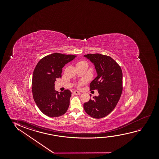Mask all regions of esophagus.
I'll return each mask as SVG.
<instances>
[{"mask_svg":"<svg viewBox=\"0 0 159 159\" xmlns=\"http://www.w3.org/2000/svg\"><path fill=\"white\" fill-rule=\"evenodd\" d=\"M73 93H74L75 95H78V94H80V92H79L78 91L75 90V91H74L73 92Z\"/></svg>","mask_w":159,"mask_h":159,"instance_id":"obj_1","label":"esophagus"}]
</instances>
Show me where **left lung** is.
Returning a JSON list of instances; mask_svg holds the SVG:
<instances>
[{"mask_svg":"<svg viewBox=\"0 0 159 159\" xmlns=\"http://www.w3.org/2000/svg\"><path fill=\"white\" fill-rule=\"evenodd\" d=\"M84 57L93 63L97 73V77L90 83V90L97 89L99 93V96L93 97V99H90L85 102L84 109L92 117H104L113 111L122 94L121 68L109 56L89 54Z\"/></svg>","mask_w":159,"mask_h":159,"instance_id":"8db88e82","label":"left lung"}]
</instances>
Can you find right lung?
<instances>
[{"instance_id": "add662e5", "label": "right lung", "mask_w": 159, "mask_h": 159, "mask_svg": "<svg viewBox=\"0 0 159 159\" xmlns=\"http://www.w3.org/2000/svg\"><path fill=\"white\" fill-rule=\"evenodd\" d=\"M76 57L55 52L44 57L35 67L32 79L33 98L42 113L50 117L63 115L70 106L72 93L55 90L57 78L61 77L62 68Z\"/></svg>"}]
</instances>
